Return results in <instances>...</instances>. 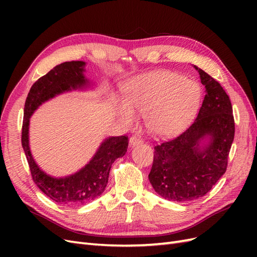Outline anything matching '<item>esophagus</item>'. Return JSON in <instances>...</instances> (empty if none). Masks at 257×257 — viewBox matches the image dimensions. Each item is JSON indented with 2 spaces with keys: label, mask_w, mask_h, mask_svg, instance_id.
I'll return each instance as SVG.
<instances>
[{
  "label": "esophagus",
  "mask_w": 257,
  "mask_h": 257,
  "mask_svg": "<svg viewBox=\"0 0 257 257\" xmlns=\"http://www.w3.org/2000/svg\"><path fill=\"white\" fill-rule=\"evenodd\" d=\"M141 144H143V139H142L141 136L133 135L130 138V146L131 147H135V146H138Z\"/></svg>",
  "instance_id": "esophagus-1"
}]
</instances>
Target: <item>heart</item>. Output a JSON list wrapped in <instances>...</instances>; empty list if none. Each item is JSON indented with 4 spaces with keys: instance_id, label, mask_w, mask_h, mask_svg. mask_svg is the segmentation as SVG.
<instances>
[{
    "instance_id": "b5f03b06",
    "label": "heart",
    "mask_w": 257,
    "mask_h": 257,
    "mask_svg": "<svg viewBox=\"0 0 257 257\" xmlns=\"http://www.w3.org/2000/svg\"><path fill=\"white\" fill-rule=\"evenodd\" d=\"M123 102L118 114L127 125L136 120L135 112L145 115L150 133L173 135L181 131L195 112L200 96L196 81L168 71H155L132 79L122 89Z\"/></svg>"
}]
</instances>
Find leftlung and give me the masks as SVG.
I'll list each match as a JSON object with an SVG mask.
<instances>
[{
	"label": "left lung",
	"instance_id": "8db88e82",
	"mask_svg": "<svg viewBox=\"0 0 257 257\" xmlns=\"http://www.w3.org/2000/svg\"><path fill=\"white\" fill-rule=\"evenodd\" d=\"M205 85L203 104L191 125L154 147L149 180L160 196L173 201L203 197L226 172L235 136L232 107L221 84L194 65Z\"/></svg>",
	"mask_w": 257,
	"mask_h": 257
}]
</instances>
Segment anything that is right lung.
Instances as JSON below:
<instances>
[{"label":"right lung","instance_id":"right-lung-1","mask_svg":"<svg viewBox=\"0 0 257 257\" xmlns=\"http://www.w3.org/2000/svg\"><path fill=\"white\" fill-rule=\"evenodd\" d=\"M85 62H64L41 77L30 89L25 104L21 143L35 184L58 204L74 207L87 204L103 194L108 182L112 163L125 154L128 146L126 136L107 137L87 165L73 175L52 177L36 164L30 150L29 126L34 111L47 100L65 92L84 90L90 87L84 76Z\"/></svg>","mask_w":257,"mask_h":257}]
</instances>
